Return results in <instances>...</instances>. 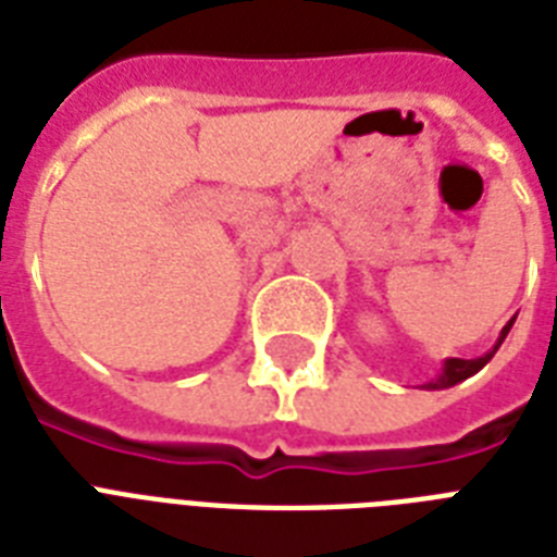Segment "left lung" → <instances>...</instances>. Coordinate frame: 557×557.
Wrapping results in <instances>:
<instances>
[{"mask_svg": "<svg viewBox=\"0 0 557 557\" xmlns=\"http://www.w3.org/2000/svg\"><path fill=\"white\" fill-rule=\"evenodd\" d=\"M511 323H515V318H511V321L506 323V326H503L500 338H497L494 349H488L485 356H480V358H448V361L442 364L440 375L428 381V384H422V387L424 389H445V387H454V384H459V381L471 379V375L483 370V367L488 364V361H492V358H494V352L500 349V344H503V341H506V335H509Z\"/></svg>", "mask_w": 557, "mask_h": 557, "instance_id": "obj_1", "label": "left lung"}]
</instances>
